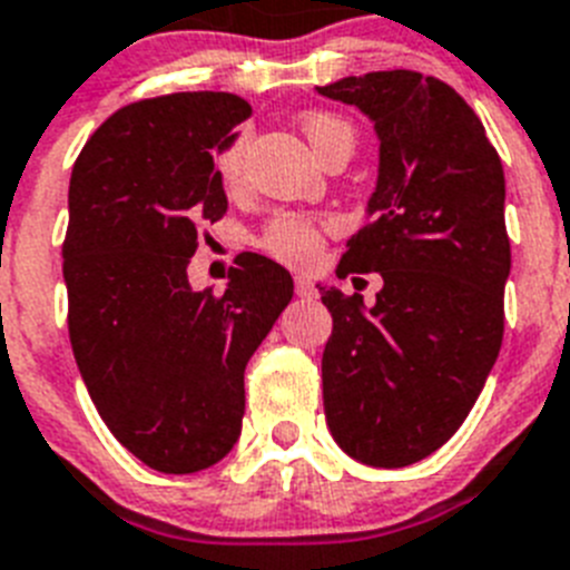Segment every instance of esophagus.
<instances>
[{
    "mask_svg": "<svg viewBox=\"0 0 570 570\" xmlns=\"http://www.w3.org/2000/svg\"><path fill=\"white\" fill-rule=\"evenodd\" d=\"M295 295H298V298H315L313 281L304 278V275H298V278H295Z\"/></svg>",
    "mask_w": 570,
    "mask_h": 570,
    "instance_id": "34e87169",
    "label": "esophagus"
}]
</instances>
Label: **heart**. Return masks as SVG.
Listing matches in <instances>:
<instances>
[{"instance_id":"obj_1","label":"heart","mask_w":570,"mask_h":570,"mask_svg":"<svg viewBox=\"0 0 570 570\" xmlns=\"http://www.w3.org/2000/svg\"><path fill=\"white\" fill-rule=\"evenodd\" d=\"M306 140L315 148V155L324 160L333 151H353L355 128L353 122L344 120L341 114L333 111H309L301 117ZM244 135L232 137L220 155H217V177L226 189H235L244 175ZM330 229L326 220H318L304 212H278L266 220V226L257 235V249L286 266H313L324 249V235Z\"/></svg>"}]
</instances>
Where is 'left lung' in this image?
I'll use <instances>...</instances> for the list:
<instances>
[{
	"mask_svg": "<svg viewBox=\"0 0 570 570\" xmlns=\"http://www.w3.org/2000/svg\"><path fill=\"white\" fill-rule=\"evenodd\" d=\"M375 122L370 224L338 272H379L375 304L321 286L326 428L355 462L407 468L442 448L476 404L504 333V171L473 108L419 71L318 88Z\"/></svg>",
	"mask_w": 570,
	"mask_h": 570,
	"instance_id": "1",
	"label": "left lung"
}]
</instances>
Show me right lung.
Returning <instances> with one entry per match:
<instances>
[{"label": "right lung", "mask_w": 570, "mask_h": 570, "mask_svg": "<svg viewBox=\"0 0 570 570\" xmlns=\"http://www.w3.org/2000/svg\"><path fill=\"white\" fill-rule=\"evenodd\" d=\"M252 106L183 91L111 114L68 186V335L114 439L160 473H197L235 448L244 370L292 301L284 266L244 252L220 295L186 275L197 226L226 215L215 155Z\"/></svg>", "instance_id": "add662e5"}]
</instances>
